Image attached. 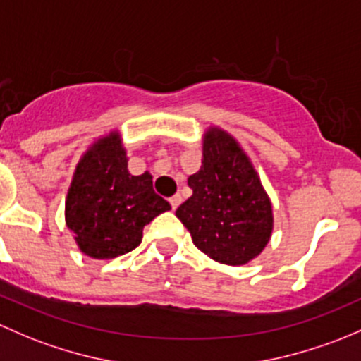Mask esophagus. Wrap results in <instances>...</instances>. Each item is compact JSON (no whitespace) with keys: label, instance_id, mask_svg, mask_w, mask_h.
Here are the masks:
<instances>
[{"label":"esophagus","instance_id":"esophagus-1","mask_svg":"<svg viewBox=\"0 0 361 361\" xmlns=\"http://www.w3.org/2000/svg\"><path fill=\"white\" fill-rule=\"evenodd\" d=\"M169 202H170V205H172V210H176V208L179 207V205H180V202H182L180 195H176V196H172V198H170Z\"/></svg>","mask_w":361,"mask_h":361}]
</instances>
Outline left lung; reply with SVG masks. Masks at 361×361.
I'll use <instances>...</instances> for the list:
<instances>
[{
    "mask_svg": "<svg viewBox=\"0 0 361 361\" xmlns=\"http://www.w3.org/2000/svg\"><path fill=\"white\" fill-rule=\"evenodd\" d=\"M202 166L188 179L191 198L176 215L196 248L228 266H243L261 255L273 235V205L241 144L221 126L202 139Z\"/></svg>",
    "mask_w": 361,
    "mask_h": 361,
    "instance_id": "8db88e82",
    "label": "left lung"
}]
</instances>
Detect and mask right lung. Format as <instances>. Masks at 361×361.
I'll list each match as a JSON object with an SVG mask.
<instances>
[{
    "mask_svg": "<svg viewBox=\"0 0 361 361\" xmlns=\"http://www.w3.org/2000/svg\"><path fill=\"white\" fill-rule=\"evenodd\" d=\"M170 210L153 176H132L118 130L95 139L76 163L66 196V226L81 254L109 261L142 241L144 226Z\"/></svg>",
    "mask_w": 361,
    "mask_h": 361,
    "instance_id": "1",
    "label": "right lung"
}]
</instances>
